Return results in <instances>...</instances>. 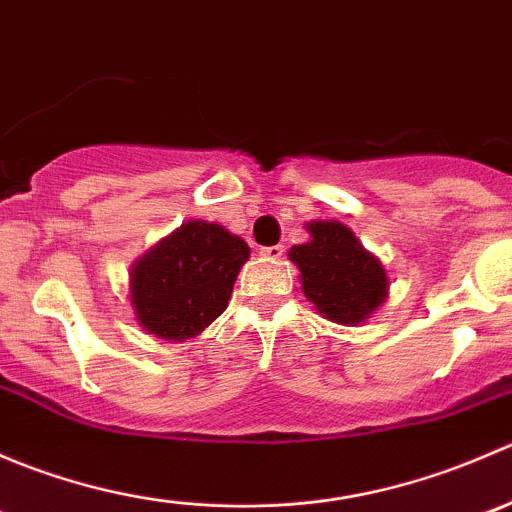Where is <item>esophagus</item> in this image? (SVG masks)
Segmentation results:
<instances>
[{
    "mask_svg": "<svg viewBox=\"0 0 512 512\" xmlns=\"http://www.w3.org/2000/svg\"><path fill=\"white\" fill-rule=\"evenodd\" d=\"M262 255H265L267 260H280V257L285 255V245H270V247H262Z\"/></svg>",
    "mask_w": 512,
    "mask_h": 512,
    "instance_id": "obj_1",
    "label": "esophagus"
}]
</instances>
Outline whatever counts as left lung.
I'll return each mask as SVG.
<instances>
[{
	"mask_svg": "<svg viewBox=\"0 0 512 512\" xmlns=\"http://www.w3.org/2000/svg\"><path fill=\"white\" fill-rule=\"evenodd\" d=\"M309 232L312 240L289 252L302 272L304 297L332 322H364L389 289L381 262L342 223H309Z\"/></svg>",
	"mask_w": 512,
	"mask_h": 512,
	"instance_id": "8db88e82",
	"label": "left lung"
}]
</instances>
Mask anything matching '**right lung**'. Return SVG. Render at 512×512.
Listing matches in <instances>:
<instances>
[{
  "mask_svg": "<svg viewBox=\"0 0 512 512\" xmlns=\"http://www.w3.org/2000/svg\"><path fill=\"white\" fill-rule=\"evenodd\" d=\"M247 257L245 240L225 227L203 220L183 225L133 270L131 299L141 327L175 342L203 332L225 312Z\"/></svg>",
  "mask_w": 512,
  "mask_h": 512,
  "instance_id": "1",
  "label": "right lung"
}]
</instances>
